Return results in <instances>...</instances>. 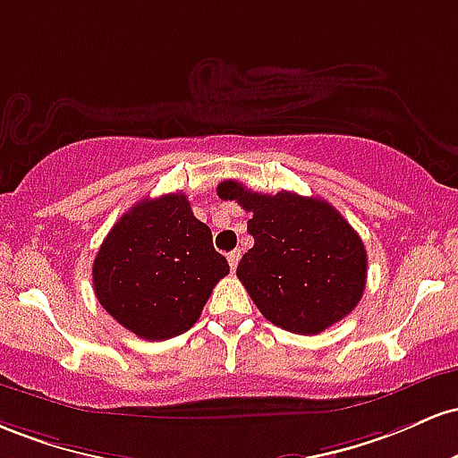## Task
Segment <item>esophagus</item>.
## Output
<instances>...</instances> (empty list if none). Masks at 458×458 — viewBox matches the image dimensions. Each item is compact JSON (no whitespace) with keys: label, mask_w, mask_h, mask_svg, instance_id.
I'll list each match as a JSON object with an SVG mask.
<instances>
[{"label":"esophagus","mask_w":458,"mask_h":458,"mask_svg":"<svg viewBox=\"0 0 458 458\" xmlns=\"http://www.w3.org/2000/svg\"><path fill=\"white\" fill-rule=\"evenodd\" d=\"M240 257H242V253H240V250H231V253L227 255V261H229L231 270H235V268H238V261H240Z\"/></svg>","instance_id":"1"}]
</instances>
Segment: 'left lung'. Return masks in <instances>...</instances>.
I'll return each mask as SVG.
<instances>
[{
	"mask_svg": "<svg viewBox=\"0 0 458 458\" xmlns=\"http://www.w3.org/2000/svg\"><path fill=\"white\" fill-rule=\"evenodd\" d=\"M218 197L253 214L246 229L255 244L240 259L238 279L266 320L316 335L357 307L366 290V246L331 203L287 190L259 194L231 179Z\"/></svg>",
	"mask_w": 458,
	"mask_h": 458,
	"instance_id": "1",
	"label": "left lung"
}]
</instances>
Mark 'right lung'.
<instances>
[{
	"label": "right lung",
	"instance_id": "1",
	"mask_svg": "<svg viewBox=\"0 0 458 458\" xmlns=\"http://www.w3.org/2000/svg\"><path fill=\"white\" fill-rule=\"evenodd\" d=\"M229 275L212 231L194 218L186 194L142 199L118 218L92 264L97 301L148 342L186 333L214 285Z\"/></svg>",
	"mask_w": 458,
	"mask_h": 458
}]
</instances>
